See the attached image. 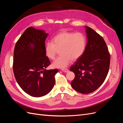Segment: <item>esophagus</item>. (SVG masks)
Returning a JSON list of instances; mask_svg holds the SVG:
<instances>
[{
  "instance_id": "1",
  "label": "esophagus",
  "mask_w": 123,
  "mask_h": 123,
  "mask_svg": "<svg viewBox=\"0 0 123 123\" xmlns=\"http://www.w3.org/2000/svg\"><path fill=\"white\" fill-rule=\"evenodd\" d=\"M62 72L67 73V72H68L69 71V70L68 69H62L61 70Z\"/></svg>"
}]
</instances>
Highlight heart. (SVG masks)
Returning a JSON list of instances; mask_svg holds the SVG:
<instances>
[{"instance_id":"1","label":"heart","mask_w":123,"mask_h":123,"mask_svg":"<svg viewBox=\"0 0 123 123\" xmlns=\"http://www.w3.org/2000/svg\"><path fill=\"white\" fill-rule=\"evenodd\" d=\"M52 42H48L45 43L44 52L46 56L53 60L57 50L61 49L59 52L61 55L52 64L55 68L67 67L71 60L75 61L81 56L86 47L85 37L79 32H61L54 37Z\"/></svg>"}]
</instances>
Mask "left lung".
Wrapping results in <instances>:
<instances>
[{"instance_id": "obj_1", "label": "left lung", "mask_w": 123, "mask_h": 123, "mask_svg": "<svg viewBox=\"0 0 123 123\" xmlns=\"http://www.w3.org/2000/svg\"><path fill=\"white\" fill-rule=\"evenodd\" d=\"M87 43L85 50L70 69L75 74L71 85L80 93L95 91L105 81L108 73L110 56L103 37L85 26Z\"/></svg>"}]
</instances>
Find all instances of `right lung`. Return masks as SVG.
<instances>
[{"instance_id":"1","label":"right lung","mask_w":123,"mask_h":123,"mask_svg":"<svg viewBox=\"0 0 123 123\" xmlns=\"http://www.w3.org/2000/svg\"><path fill=\"white\" fill-rule=\"evenodd\" d=\"M48 34L43 30L29 27L21 35L14 48L13 72L17 83L33 97L47 94L53 89L58 69L47 70L50 62L45 54Z\"/></svg>"}]
</instances>
